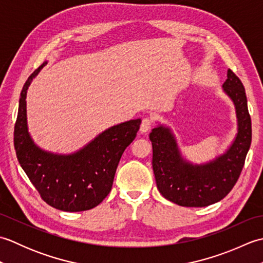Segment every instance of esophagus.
I'll return each instance as SVG.
<instances>
[{
  "label": "esophagus",
  "instance_id": "34e87169",
  "mask_svg": "<svg viewBox=\"0 0 263 263\" xmlns=\"http://www.w3.org/2000/svg\"><path fill=\"white\" fill-rule=\"evenodd\" d=\"M153 126V123L149 119H143L140 125V132L141 133H147L150 131V128Z\"/></svg>",
  "mask_w": 263,
  "mask_h": 263
}]
</instances>
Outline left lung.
I'll use <instances>...</instances> for the list:
<instances>
[{"instance_id":"left-lung-1","label":"left lung","mask_w":263,"mask_h":263,"mask_svg":"<svg viewBox=\"0 0 263 263\" xmlns=\"http://www.w3.org/2000/svg\"><path fill=\"white\" fill-rule=\"evenodd\" d=\"M222 90L232 99L237 117V133L232 144L204 164H192L182 156L171 127L160 124L150 132L153 143V170L159 192L182 206H206L231 192L244 166L252 140L248 99L241 80L232 70Z\"/></svg>"}]
</instances>
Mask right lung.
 Returning <instances> with one entry per match:
<instances>
[{"label":"right lung","instance_id":"right-lung-1","mask_svg":"<svg viewBox=\"0 0 263 263\" xmlns=\"http://www.w3.org/2000/svg\"><path fill=\"white\" fill-rule=\"evenodd\" d=\"M44 62L28 78L19 99L14 148L19 163L46 203L62 211L92 209L107 197L125 148L137 136L141 120L106 128L85 147L69 155L49 153L33 142L27 124V90Z\"/></svg>","mask_w":263,"mask_h":263}]
</instances>
